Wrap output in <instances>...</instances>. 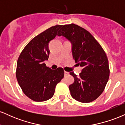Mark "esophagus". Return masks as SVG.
<instances>
[{"instance_id":"34e87169","label":"esophagus","mask_w":125,"mask_h":125,"mask_svg":"<svg viewBox=\"0 0 125 125\" xmlns=\"http://www.w3.org/2000/svg\"><path fill=\"white\" fill-rule=\"evenodd\" d=\"M69 74V73L67 72L66 71H64V76H67Z\"/></svg>"}]
</instances>
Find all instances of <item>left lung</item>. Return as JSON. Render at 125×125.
Segmentation results:
<instances>
[{
    "instance_id": "8db88e82",
    "label": "left lung",
    "mask_w": 125,
    "mask_h": 125,
    "mask_svg": "<svg viewBox=\"0 0 125 125\" xmlns=\"http://www.w3.org/2000/svg\"><path fill=\"white\" fill-rule=\"evenodd\" d=\"M58 35L72 43L73 59L83 67L79 76L70 72L74 78L69 86L72 97L82 103L94 101L102 94L109 77L105 52L88 31L75 24L62 26Z\"/></svg>"
}]
</instances>
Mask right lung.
<instances>
[{"instance_id": "1", "label": "right lung", "mask_w": 125, "mask_h": 125, "mask_svg": "<svg viewBox=\"0 0 125 125\" xmlns=\"http://www.w3.org/2000/svg\"><path fill=\"white\" fill-rule=\"evenodd\" d=\"M62 25L52 26L31 40L24 48L17 61V81L23 92L35 102L52 98L57 84L64 77V70H52L44 63L49 55L48 44Z\"/></svg>"}]
</instances>
